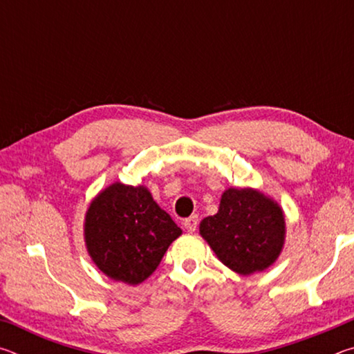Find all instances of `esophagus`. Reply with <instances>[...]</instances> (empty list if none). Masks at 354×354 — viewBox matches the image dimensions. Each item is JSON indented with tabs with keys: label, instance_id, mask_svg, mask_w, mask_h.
<instances>
[{
	"label": "esophagus",
	"instance_id": "34e87169",
	"mask_svg": "<svg viewBox=\"0 0 354 354\" xmlns=\"http://www.w3.org/2000/svg\"><path fill=\"white\" fill-rule=\"evenodd\" d=\"M183 225H184V227L189 232H195L196 231V226H198V217H196V215H192V217L184 220Z\"/></svg>",
	"mask_w": 354,
	"mask_h": 354
}]
</instances>
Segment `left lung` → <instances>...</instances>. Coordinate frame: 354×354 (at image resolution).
<instances>
[{"label":"left lung","mask_w":354,"mask_h":354,"mask_svg":"<svg viewBox=\"0 0 354 354\" xmlns=\"http://www.w3.org/2000/svg\"><path fill=\"white\" fill-rule=\"evenodd\" d=\"M200 234L227 268L239 274L262 272L284 247L286 221L277 201L254 189H227L218 212L203 218Z\"/></svg>","instance_id":"8db88e82"}]
</instances>
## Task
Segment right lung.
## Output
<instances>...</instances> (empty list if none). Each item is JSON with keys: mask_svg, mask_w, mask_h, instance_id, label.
Returning a JSON list of instances; mask_svg holds the SVG:
<instances>
[{"mask_svg": "<svg viewBox=\"0 0 354 354\" xmlns=\"http://www.w3.org/2000/svg\"><path fill=\"white\" fill-rule=\"evenodd\" d=\"M181 227L143 185L115 183L101 190L86 212L84 239L106 277L140 284L162 261Z\"/></svg>", "mask_w": 354, "mask_h": 354, "instance_id": "add662e5", "label": "right lung"}]
</instances>
